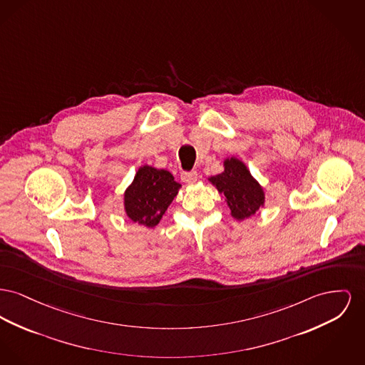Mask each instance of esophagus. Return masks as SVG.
I'll return each mask as SVG.
<instances>
[{"mask_svg":"<svg viewBox=\"0 0 365 365\" xmlns=\"http://www.w3.org/2000/svg\"><path fill=\"white\" fill-rule=\"evenodd\" d=\"M180 179H182L185 183H194V182L197 180V172H182Z\"/></svg>","mask_w":365,"mask_h":365,"instance_id":"esophagus-1","label":"esophagus"}]
</instances>
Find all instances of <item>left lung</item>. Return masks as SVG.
<instances>
[{"label": "left lung", "instance_id": "obj_1", "mask_svg": "<svg viewBox=\"0 0 365 365\" xmlns=\"http://www.w3.org/2000/svg\"><path fill=\"white\" fill-rule=\"evenodd\" d=\"M225 171L208 180L225 195V201L237 220H244L264 205V192L247 165L236 157L226 158Z\"/></svg>", "mask_w": 365, "mask_h": 365}]
</instances>
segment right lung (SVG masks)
Here are the masks:
<instances>
[{
    "mask_svg": "<svg viewBox=\"0 0 365 365\" xmlns=\"http://www.w3.org/2000/svg\"><path fill=\"white\" fill-rule=\"evenodd\" d=\"M180 189L171 172L150 165L140 167L124 193V208L129 219L146 227H154L171 205Z\"/></svg>",
    "mask_w": 365,
    "mask_h": 365,
    "instance_id": "right-lung-1",
    "label": "right lung"
}]
</instances>
